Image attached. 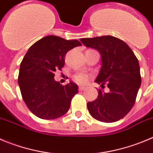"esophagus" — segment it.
<instances>
[{
	"instance_id": "34e87169",
	"label": "esophagus",
	"mask_w": 153,
	"mask_h": 153,
	"mask_svg": "<svg viewBox=\"0 0 153 153\" xmlns=\"http://www.w3.org/2000/svg\"><path fill=\"white\" fill-rule=\"evenodd\" d=\"M78 89H79V91H84V90L86 89V88H85V87H83V86H79V88H78Z\"/></svg>"
}]
</instances>
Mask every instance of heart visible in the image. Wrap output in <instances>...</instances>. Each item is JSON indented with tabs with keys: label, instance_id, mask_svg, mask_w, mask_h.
Segmentation results:
<instances>
[{
	"label": "heart",
	"instance_id": "heart-1",
	"mask_svg": "<svg viewBox=\"0 0 153 153\" xmlns=\"http://www.w3.org/2000/svg\"><path fill=\"white\" fill-rule=\"evenodd\" d=\"M74 79L78 83L83 85V84L87 83V81H88V76L86 75H84V74H78V75H75L74 77Z\"/></svg>",
	"mask_w": 153,
	"mask_h": 153
}]
</instances>
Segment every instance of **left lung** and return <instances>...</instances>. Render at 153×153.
I'll return each mask as SVG.
<instances>
[{"mask_svg": "<svg viewBox=\"0 0 153 153\" xmlns=\"http://www.w3.org/2000/svg\"><path fill=\"white\" fill-rule=\"evenodd\" d=\"M88 48L99 51L101 66L95 82L106 84L108 93L98 90V97L88 102L93 118L111 123L123 118L134 106L140 87L141 76L137 58L122 40L111 35L81 38Z\"/></svg>", "mask_w": 153, "mask_h": 153, "instance_id": "1", "label": "left lung"}]
</instances>
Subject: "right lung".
<instances>
[{"mask_svg": "<svg viewBox=\"0 0 153 153\" xmlns=\"http://www.w3.org/2000/svg\"><path fill=\"white\" fill-rule=\"evenodd\" d=\"M81 44L48 35L31 45L20 64L18 83L22 99L30 111L42 119H55L65 115L71 100L78 94V85H66L54 80V72L62 70L65 53Z\"/></svg>", "mask_w": 153, "mask_h": 153, "instance_id": "1", "label": "right lung"}]
</instances>
